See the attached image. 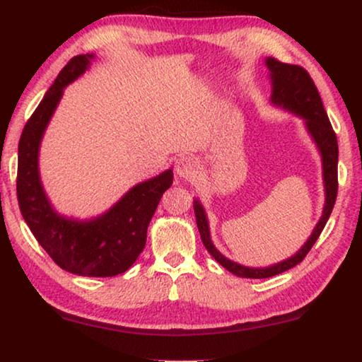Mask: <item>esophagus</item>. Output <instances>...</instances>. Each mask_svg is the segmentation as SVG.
I'll list each match as a JSON object with an SVG mask.
<instances>
[{
    "mask_svg": "<svg viewBox=\"0 0 362 362\" xmlns=\"http://www.w3.org/2000/svg\"><path fill=\"white\" fill-rule=\"evenodd\" d=\"M199 161L197 158H194V156H181L180 160L176 161V175L181 177V180H196L197 175H199Z\"/></svg>",
    "mask_w": 362,
    "mask_h": 362,
    "instance_id": "esophagus-1",
    "label": "esophagus"
}]
</instances>
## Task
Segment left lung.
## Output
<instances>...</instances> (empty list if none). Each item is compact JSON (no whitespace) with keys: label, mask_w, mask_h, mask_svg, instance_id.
Listing matches in <instances>:
<instances>
[{"label":"left lung","mask_w":362,"mask_h":362,"mask_svg":"<svg viewBox=\"0 0 362 362\" xmlns=\"http://www.w3.org/2000/svg\"><path fill=\"white\" fill-rule=\"evenodd\" d=\"M266 65L269 68L271 85H272V94L271 103L274 106H279L282 109L297 114L303 120H305L308 134L312 135L313 142L317 144L318 150L322 155L323 163V182H325V207L322 218L318 220L317 227L313 228L310 238L307 243L297 251L294 256L287 258L281 263L272 264L269 268H246L238 263H233L225 258V256L217 251L211 240V232H209V222L204 212V207L197 199H194V214H196V222L199 233H201L202 243L206 246L209 253L214 256V259L218 264H222L225 269L232 272V274L238 277H250V279H264V277H271L276 274H281L287 269L294 268L300 261L305 258L308 251L320 237L322 230L328 222L329 214L333 211L334 201H337L338 194V140L337 134L329 124V119L325 111L320 94L315 86V83L308 75L305 68L298 65H289L282 64V62L268 57L266 59Z\"/></svg>","instance_id":"left-lung-1"}]
</instances>
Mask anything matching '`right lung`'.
I'll list each match as a JSON object with an SVG mask.
<instances>
[{
    "instance_id": "1",
    "label": "right lung",
    "mask_w": 362,
    "mask_h": 362,
    "mask_svg": "<svg viewBox=\"0 0 362 362\" xmlns=\"http://www.w3.org/2000/svg\"><path fill=\"white\" fill-rule=\"evenodd\" d=\"M94 55H76L59 73L54 85L25 122L18 148V201L30 232L62 269L78 276L111 277L135 263L146 243V228L163 192L173 185V171L134 186L106 214L75 220L57 214L39 176V146L64 88L86 71Z\"/></svg>"
}]
</instances>
